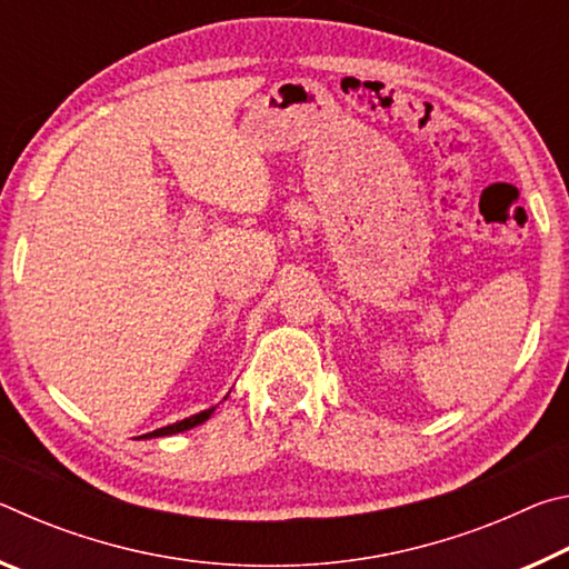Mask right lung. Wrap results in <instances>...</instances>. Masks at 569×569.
<instances>
[{"instance_id":"add662e5","label":"right lung","mask_w":569,"mask_h":569,"mask_svg":"<svg viewBox=\"0 0 569 569\" xmlns=\"http://www.w3.org/2000/svg\"><path fill=\"white\" fill-rule=\"evenodd\" d=\"M213 411H216V407L200 411V413H196V417H190V419H182V421L170 423V427H162V429L150 431V435H146V437L152 439V437H170V435H178V431H186V429L198 427V423H203L206 419H210V413H213Z\"/></svg>"}]
</instances>
